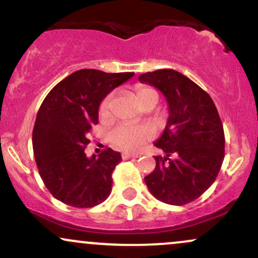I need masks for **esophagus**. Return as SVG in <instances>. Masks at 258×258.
<instances>
[{"mask_svg": "<svg viewBox=\"0 0 258 258\" xmlns=\"http://www.w3.org/2000/svg\"><path fill=\"white\" fill-rule=\"evenodd\" d=\"M122 160H128V159H136L138 158V154H122L121 155Z\"/></svg>", "mask_w": 258, "mask_h": 258, "instance_id": "obj_1", "label": "esophagus"}]
</instances>
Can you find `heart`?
<instances>
[{"label":"heart","mask_w":258,"mask_h":258,"mask_svg":"<svg viewBox=\"0 0 258 258\" xmlns=\"http://www.w3.org/2000/svg\"><path fill=\"white\" fill-rule=\"evenodd\" d=\"M136 98L139 104L144 106L150 102L158 103V93L148 86L136 87ZM111 96H106L99 105V115L108 117L110 114ZM153 138V130L148 126H133L122 123L115 127L110 132V142L112 146L123 152H135L143 146L147 141Z\"/></svg>","instance_id":"obj_1"}]
</instances>
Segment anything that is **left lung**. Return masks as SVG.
Wrapping results in <instances>:
<instances>
[{
	"mask_svg": "<svg viewBox=\"0 0 258 258\" xmlns=\"http://www.w3.org/2000/svg\"><path fill=\"white\" fill-rule=\"evenodd\" d=\"M139 81L162 92L168 103L167 125L155 147L156 166L144 177L156 199L185 205L203 195L220 172L224 159L223 125L214 100L203 88L172 69L142 74Z\"/></svg>",
	"mask_w": 258,
	"mask_h": 258,
	"instance_id": "obj_1",
	"label": "left lung"
}]
</instances>
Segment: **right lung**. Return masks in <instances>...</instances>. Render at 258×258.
Segmentation results:
<instances>
[{"label": "right lung", "mask_w": 258, "mask_h": 258, "mask_svg": "<svg viewBox=\"0 0 258 258\" xmlns=\"http://www.w3.org/2000/svg\"><path fill=\"white\" fill-rule=\"evenodd\" d=\"M133 75L78 70L46 96L35 121L32 148L38 173L57 200L87 209L109 197L120 153L106 148L98 158H87L85 149L91 142L88 133L98 123L100 102Z\"/></svg>", "instance_id": "right-lung-1"}]
</instances>
